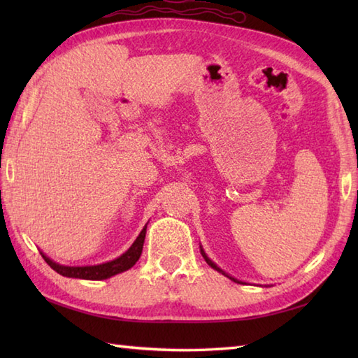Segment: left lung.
Listing matches in <instances>:
<instances>
[{"mask_svg":"<svg viewBox=\"0 0 358 358\" xmlns=\"http://www.w3.org/2000/svg\"><path fill=\"white\" fill-rule=\"evenodd\" d=\"M201 255L204 257V260H206V263H208V264L210 266V268H214L215 271H218V272H222V273H224V272H223L222 269H220V268H218V266H217V264H215L214 262H210V260H209V258L206 257V254H204V250H203V249H201ZM224 275H226V273H224ZM229 278H231V280H234V281H237V280H235V278H232V277H229ZM237 283H238V281H237Z\"/></svg>","mask_w":358,"mask_h":358,"instance_id":"obj_1","label":"left lung"}]
</instances>
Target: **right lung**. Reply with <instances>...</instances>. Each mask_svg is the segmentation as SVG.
Returning <instances> with one entry per match:
<instances>
[{
	"label": "right lung",
	"instance_id": "1",
	"mask_svg": "<svg viewBox=\"0 0 358 358\" xmlns=\"http://www.w3.org/2000/svg\"><path fill=\"white\" fill-rule=\"evenodd\" d=\"M146 227H143V231L140 232L138 238L134 241V245L129 248L126 252L115 258V260L103 263V264H96V266H62L55 262H52L50 258L45 257L44 254L43 258L45 260L53 271H57L59 275L63 277H72V278H83V280H104L109 278L112 275H117L120 272H124L127 269H131L132 266L138 262V258L141 255L143 245H144V237H146Z\"/></svg>",
	"mask_w": 358,
	"mask_h": 358
}]
</instances>
